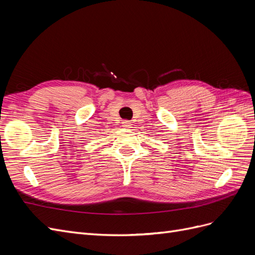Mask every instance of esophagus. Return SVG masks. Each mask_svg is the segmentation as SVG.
<instances>
[{
	"label": "esophagus",
	"mask_w": 255,
	"mask_h": 255,
	"mask_svg": "<svg viewBox=\"0 0 255 255\" xmlns=\"http://www.w3.org/2000/svg\"><path fill=\"white\" fill-rule=\"evenodd\" d=\"M122 127H123V128H132V125H130V122H129V121L125 120V121L122 122Z\"/></svg>",
	"instance_id": "1"
}]
</instances>
